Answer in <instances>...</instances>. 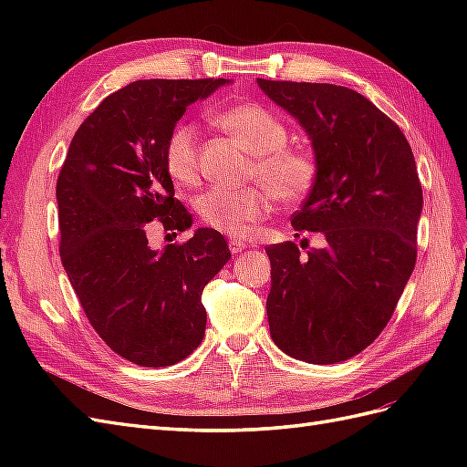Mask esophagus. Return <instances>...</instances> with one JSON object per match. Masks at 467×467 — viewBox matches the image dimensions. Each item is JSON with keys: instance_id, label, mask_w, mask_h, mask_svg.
Listing matches in <instances>:
<instances>
[{"instance_id": "34e87169", "label": "esophagus", "mask_w": 467, "mask_h": 467, "mask_svg": "<svg viewBox=\"0 0 467 467\" xmlns=\"http://www.w3.org/2000/svg\"><path fill=\"white\" fill-rule=\"evenodd\" d=\"M228 249H231V253H243L246 249V243L231 239V241H228Z\"/></svg>"}]
</instances>
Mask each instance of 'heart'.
Returning a JSON list of instances; mask_svg holds the SVG:
<instances>
[{"mask_svg":"<svg viewBox=\"0 0 467 467\" xmlns=\"http://www.w3.org/2000/svg\"><path fill=\"white\" fill-rule=\"evenodd\" d=\"M213 118L253 154L251 176H259L274 191L259 184L213 186L198 198V216L208 228L243 239L273 211V194L283 202L303 201L313 191L319 164L309 148L286 144L289 128L266 106L239 104ZM164 164L178 184L192 186L201 181V134L194 124L181 122L172 128L164 144Z\"/></svg>","mask_w":467,"mask_h":467,"instance_id":"heart-1","label":"heart"}]
</instances>
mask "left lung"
I'll list each match as a JSON object with an SVG mask.
<instances>
[{
  "label": "left lung",
  "instance_id": "1",
  "mask_svg": "<svg viewBox=\"0 0 467 467\" xmlns=\"http://www.w3.org/2000/svg\"><path fill=\"white\" fill-rule=\"evenodd\" d=\"M256 84L313 144L319 174L291 224L325 239L306 254L291 241L265 249L271 337L293 359L339 363L379 337L413 273L423 206L415 158L400 126L359 92Z\"/></svg>",
  "mask_w": 467,
  "mask_h": 467
}]
</instances>
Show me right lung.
I'll return each instance as SVG.
<instances>
[{"instance_id":"obj_1","label":"right lung","mask_w":467,"mask_h":467,"mask_svg":"<svg viewBox=\"0 0 467 467\" xmlns=\"http://www.w3.org/2000/svg\"><path fill=\"white\" fill-rule=\"evenodd\" d=\"M224 84L206 78L124 86L78 128L57 176L64 271L96 333L136 365H174L201 345L202 291L231 259L213 228L162 251L146 236L156 223L164 231L192 226L174 198L164 144L186 108Z\"/></svg>"}]
</instances>
